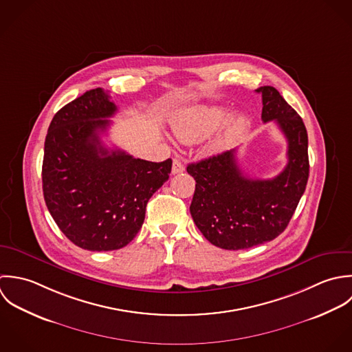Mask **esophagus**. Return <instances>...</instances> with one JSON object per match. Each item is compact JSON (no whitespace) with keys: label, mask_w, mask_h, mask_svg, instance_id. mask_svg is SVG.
Segmentation results:
<instances>
[{"label":"esophagus","mask_w":352,"mask_h":352,"mask_svg":"<svg viewBox=\"0 0 352 352\" xmlns=\"http://www.w3.org/2000/svg\"><path fill=\"white\" fill-rule=\"evenodd\" d=\"M185 171V167L184 164L179 162V160H174L173 162V168H171V173L175 175V174H179V173H184Z\"/></svg>","instance_id":"obj_1"}]
</instances>
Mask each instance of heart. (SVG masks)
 Instances as JSON below:
<instances>
[{
  "label": "heart",
  "instance_id": "b5f03b06",
  "mask_svg": "<svg viewBox=\"0 0 352 352\" xmlns=\"http://www.w3.org/2000/svg\"><path fill=\"white\" fill-rule=\"evenodd\" d=\"M228 116L230 109L223 104L197 106L177 114L171 121V128L178 140L196 142L216 131ZM245 124L246 117L243 114H236L232 117L224 129L212 141L211 151L219 152L224 149L236 135H239Z\"/></svg>",
  "mask_w": 352,
  "mask_h": 352
}]
</instances>
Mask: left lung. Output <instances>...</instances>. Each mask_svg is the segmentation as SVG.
<instances>
[{
  "mask_svg": "<svg viewBox=\"0 0 352 352\" xmlns=\"http://www.w3.org/2000/svg\"><path fill=\"white\" fill-rule=\"evenodd\" d=\"M263 96L264 122L275 121L288 142L287 166L272 179L246 177L235 149L188 166L196 179L190 213L212 245L226 250L249 249L275 239L288 226L309 178L307 132L299 114L271 85Z\"/></svg>",
  "mask_w": 352,
  "mask_h": 352,
  "instance_id": "8db88e82",
  "label": "left lung"
}]
</instances>
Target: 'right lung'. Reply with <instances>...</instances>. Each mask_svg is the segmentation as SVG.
<instances>
[{"label":"right lung","instance_id":"1","mask_svg":"<svg viewBox=\"0 0 352 352\" xmlns=\"http://www.w3.org/2000/svg\"><path fill=\"white\" fill-rule=\"evenodd\" d=\"M116 111L107 92L89 89L54 116L45 140L47 210L71 242L91 252L121 249L138 235L148 200L173 166L106 148L100 133Z\"/></svg>","mask_w":352,"mask_h":352}]
</instances>
